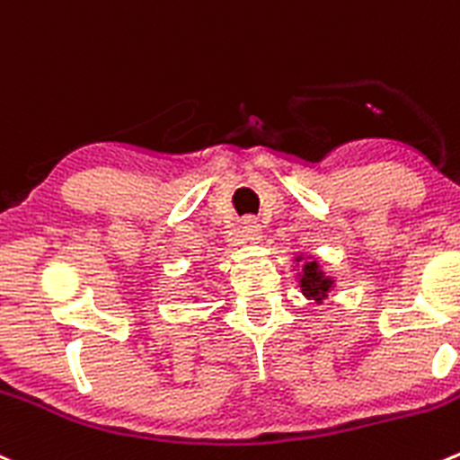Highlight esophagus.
<instances>
[{
  "label": "esophagus",
  "mask_w": 460,
  "mask_h": 460,
  "mask_svg": "<svg viewBox=\"0 0 460 460\" xmlns=\"http://www.w3.org/2000/svg\"><path fill=\"white\" fill-rule=\"evenodd\" d=\"M240 235H243L244 243H261L262 240V225L258 222V217H244L243 222H240Z\"/></svg>",
  "instance_id": "34e87169"
}]
</instances>
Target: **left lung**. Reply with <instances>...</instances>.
I'll return each mask as SVG.
<instances>
[{
  "label": "left lung",
  "mask_w": 460,
  "mask_h": 460,
  "mask_svg": "<svg viewBox=\"0 0 460 460\" xmlns=\"http://www.w3.org/2000/svg\"><path fill=\"white\" fill-rule=\"evenodd\" d=\"M296 261H301V256H298ZM298 283H301L303 294H305L307 298H314L316 303H321L325 296H328L330 289H332L334 280L330 279V276L323 274V270L319 267V262L307 261L305 265H303L301 280H298Z\"/></svg>",
  "instance_id": "obj_1"
}]
</instances>
